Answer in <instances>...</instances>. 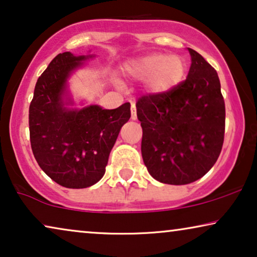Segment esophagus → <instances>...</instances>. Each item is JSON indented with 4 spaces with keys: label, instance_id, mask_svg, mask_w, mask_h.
Wrapping results in <instances>:
<instances>
[{
    "label": "esophagus",
    "instance_id": "34e87169",
    "mask_svg": "<svg viewBox=\"0 0 257 257\" xmlns=\"http://www.w3.org/2000/svg\"><path fill=\"white\" fill-rule=\"evenodd\" d=\"M131 118L133 119V120H136L137 119V108H136L135 104H132V106H131Z\"/></svg>",
    "mask_w": 257,
    "mask_h": 257
}]
</instances>
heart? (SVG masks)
Returning a JSON list of instances; mask_svg holds the SVG:
<instances>
[{"mask_svg":"<svg viewBox=\"0 0 257 257\" xmlns=\"http://www.w3.org/2000/svg\"><path fill=\"white\" fill-rule=\"evenodd\" d=\"M122 71L130 78L149 82L152 92L166 93L184 80L187 64L180 56L153 52L128 59L122 65Z\"/></svg>","mask_w":257,"mask_h":257,"instance_id":"1","label":"heart"}]
</instances>
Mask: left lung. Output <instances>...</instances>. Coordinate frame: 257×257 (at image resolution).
Returning a JSON list of instances; mask_svg holds the SVG:
<instances>
[{
  "label": "left lung",
  "instance_id": "obj_1",
  "mask_svg": "<svg viewBox=\"0 0 257 257\" xmlns=\"http://www.w3.org/2000/svg\"><path fill=\"white\" fill-rule=\"evenodd\" d=\"M186 80L166 93L137 101L142 154L149 173L168 185H187L216 163L223 145L226 108L215 69L189 49Z\"/></svg>",
  "mask_w": 257,
  "mask_h": 257
}]
</instances>
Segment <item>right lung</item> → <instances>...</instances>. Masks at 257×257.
I'll return each instance as SVG.
<instances>
[{"instance_id":"1","label":"right lung","mask_w":257,"mask_h":257,"mask_svg":"<svg viewBox=\"0 0 257 257\" xmlns=\"http://www.w3.org/2000/svg\"><path fill=\"white\" fill-rule=\"evenodd\" d=\"M93 55L66 51L50 62L37 79L29 107L34 157L55 182L66 188H86L100 180L121 126L131 117V105L113 110L99 105L70 107L69 77Z\"/></svg>"}]
</instances>
